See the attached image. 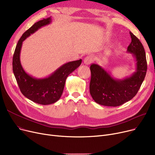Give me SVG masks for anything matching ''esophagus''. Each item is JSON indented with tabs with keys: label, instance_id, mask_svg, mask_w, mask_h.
Returning a JSON list of instances; mask_svg holds the SVG:
<instances>
[{
	"label": "esophagus",
	"instance_id": "34e87169",
	"mask_svg": "<svg viewBox=\"0 0 155 155\" xmlns=\"http://www.w3.org/2000/svg\"><path fill=\"white\" fill-rule=\"evenodd\" d=\"M92 61H93V59L91 56H87L86 58H85V59L84 60V63L86 65H89L92 63Z\"/></svg>",
	"mask_w": 155,
	"mask_h": 155
}]
</instances>
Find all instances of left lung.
<instances>
[{"instance_id": "1", "label": "left lung", "mask_w": 155, "mask_h": 155, "mask_svg": "<svg viewBox=\"0 0 155 155\" xmlns=\"http://www.w3.org/2000/svg\"><path fill=\"white\" fill-rule=\"evenodd\" d=\"M131 42L127 53L132 54L136 62V71L122 79L114 78L110 72L98 64L91 66L90 93L94 101L102 105L116 107L131 100L136 95L147 71L146 53L140 41L131 32Z\"/></svg>"}]
</instances>
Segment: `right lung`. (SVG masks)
<instances>
[{
  "label": "right lung",
  "mask_w": 155,
  "mask_h": 155,
  "mask_svg": "<svg viewBox=\"0 0 155 155\" xmlns=\"http://www.w3.org/2000/svg\"><path fill=\"white\" fill-rule=\"evenodd\" d=\"M51 22V17L43 19L36 22L24 32L16 45L12 60L14 75L21 92L28 99L41 105L51 104L60 99L67 77L82 63L81 59L66 63L48 77L39 78L30 75L24 70L20 60L23 41L31 35Z\"/></svg>",
  "instance_id": "right-lung-1"
}]
</instances>
